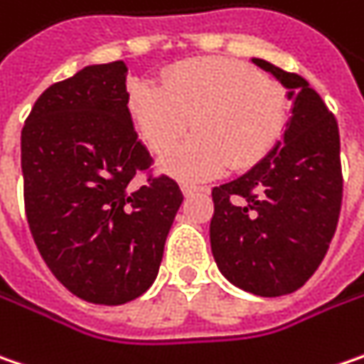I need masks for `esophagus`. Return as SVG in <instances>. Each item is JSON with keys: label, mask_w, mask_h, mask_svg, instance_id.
Segmentation results:
<instances>
[{"label": "esophagus", "mask_w": 364, "mask_h": 364, "mask_svg": "<svg viewBox=\"0 0 364 364\" xmlns=\"http://www.w3.org/2000/svg\"><path fill=\"white\" fill-rule=\"evenodd\" d=\"M180 186H182V192H184V196H191V194H194V192L203 191L200 186H196V184H188V182H182Z\"/></svg>", "instance_id": "esophagus-1"}]
</instances>
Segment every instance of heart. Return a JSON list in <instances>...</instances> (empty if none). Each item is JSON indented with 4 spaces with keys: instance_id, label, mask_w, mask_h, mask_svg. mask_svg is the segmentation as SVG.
Wrapping results in <instances>:
<instances>
[{
    "instance_id": "obj_1",
    "label": "heart",
    "mask_w": 364,
    "mask_h": 364,
    "mask_svg": "<svg viewBox=\"0 0 364 364\" xmlns=\"http://www.w3.org/2000/svg\"><path fill=\"white\" fill-rule=\"evenodd\" d=\"M129 108L147 145L164 154L193 120L195 135L161 159L180 180H205L228 166L245 168L268 154L287 124L281 82L233 59H188L172 65L161 85L139 83Z\"/></svg>"
}]
</instances>
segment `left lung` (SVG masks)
Instances as JSON below:
<instances>
[{"mask_svg":"<svg viewBox=\"0 0 364 364\" xmlns=\"http://www.w3.org/2000/svg\"><path fill=\"white\" fill-rule=\"evenodd\" d=\"M289 87L284 141L250 172L213 188L210 250L223 277L260 297L301 289L323 260L342 207L338 122L297 73L252 59Z\"/></svg>","mask_w":364,"mask_h":364,"instance_id":"obj_1","label":"left lung"}]
</instances>
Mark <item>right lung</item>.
<instances>
[{
  "instance_id": "right-lung-1",
  "label": "right lung",
  "mask_w": 364,
  "mask_h": 364,
  "mask_svg": "<svg viewBox=\"0 0 364 364\" xmlns=\"http://www.w3.org/2000/svg\"><path fill=\"white\" fill-rule=\"evenodd\" d=\"M146 173L143 187L132 184ZM24 209L55 279L75 297L122 305L154 284L182 205L136 135L122 61L53 83L22 129Z\"/></svg>"
}]
</instances>
